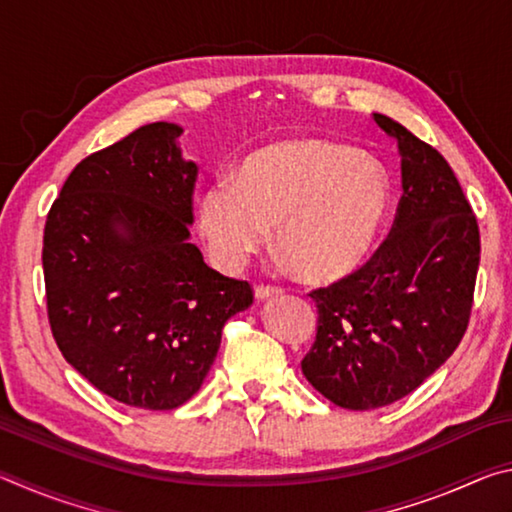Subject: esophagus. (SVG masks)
Listing matches in <instances>:
<instances>
[{"label":"esophagus","mask_w":512,"mask_h":512,"mask_svg":"<svg viewBox=\"0 0 512 512\" xmlns=\"http://www.w3.org/2000/svg\"><path fill=\"white\" fill-rule=\"evenodd\" d=\"M282 293V289L277 287H264V284H259V287H255V298L257 300H268V298H277Z\"/></svg>","instance_id":"34e87169"}]
</instances>
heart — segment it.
Instances as JSON below:
<instances>
[{"label":"heart","mask_w":512,"mask_h":512,"mask_svg":"<svg viewBox=\"0 0 512 512\" xmlns=\"http://www.w3.org/2000/svg\"><path fill=\"white\" fill-rule=\"evenodd\" d=\"M395 207L391 171L348 144L289 137L250 151L203 189L196 228L212 262L237 271L275 246L302 280H345L375 253Z\"/></svg>","instance_id":"1"}]
</instances>
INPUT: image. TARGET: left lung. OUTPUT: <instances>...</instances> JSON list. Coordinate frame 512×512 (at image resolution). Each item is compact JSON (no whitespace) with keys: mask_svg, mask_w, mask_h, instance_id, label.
Returning a JSON list of instances; mask_svg holds the SVG:
<instances>
[{"mask_svg":"<svg viewBox=\"0 0 512 512\" xmlns=\"http://www.w3.org/2000/svg\"><path fill=\"white\" fill-rule=\"evenodd\" d=\"M375 121L400 149L404 194L370 262L309 293L318 332L302 359L309 384L350 411L402 400L452 357L481 259L476 216L447 160L391 117Z\"/></svg>","mask_w":512,"mask_h":512,"instance_id":"1","label":"left lung"}]
</instances>
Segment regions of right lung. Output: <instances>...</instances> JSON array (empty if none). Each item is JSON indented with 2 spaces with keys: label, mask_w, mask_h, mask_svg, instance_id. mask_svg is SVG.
<instances>
[{
  "label": "right lung",
  "mask_w": 512,
  "mask_h": 512,
  "mask_svg": "<svg viewBox=\"0 0 512 512\" xmlns=\"http://www.w3.org/2000/svg\"><path fill=\"white\" fill-rule=\"evenodd\" d=\"M183 128L142 126L76 164L45 225L47 311L69 366L135 409L185 404L210 372L223 325L253 305L189 241L198 167Z\"/></svg>",
  "instance_id": "obj_1"
}]
</instances>
